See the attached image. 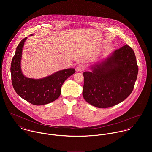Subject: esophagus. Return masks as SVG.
I'll return each mask as SVG.
<instances>
[{
  "instance_id": "1",
  "label": "esophagus",
  "mask_w": 152,
  "mask_h": 152,
  "mask_svg": "<svg viewBox=\"0 0 152 152\" xmlns=\"http://www.w3.org/2000/svg\"><path fill=\"white\" fill-rule=\"evenodd\" d=\"M85 68H86V66L83 64H78L77 66V70L78 71H83L85 69Z\"/></svg>"
}]
</instances>
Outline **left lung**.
<instances>
[{
  "mask_svg": "<svg viewBox=\"0 0 152 152\" xmlns=\"http://www.w3.org/2000/svg\"><path fill=\"white\" fill-rule=\"evenodd\" d=\"M83 72V95L89 104L107 108L126 99L132 92L138 73L134 53L126 44L104 61Z\"/></svg>",
  "mask_w": 152,
  "mask_h": 152,
  "instance_id": "obj_1",
  "label": "left lung"
}]
</instances>
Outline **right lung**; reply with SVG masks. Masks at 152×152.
<instances>
[{"instance_id": "add662e5", "label": "right lung", "mask_w": 152, "mask_h": 152, "mask_svg": "<svg viewBox=\"0 0 152 152\" xmlns=\"http://www.w3.org/2000/svg\"><path fill=\"white\" fill-rule=\"evenodd\" d=\"M26 39L25 37L18 44L12 61L10 72L13 87L20 97L33 105L49 104L60 96L62 85L75 70L74 68L65 69L41 79L26 77L22 73L20 63L22 50Z\"/></svg>"}]
</instances>
